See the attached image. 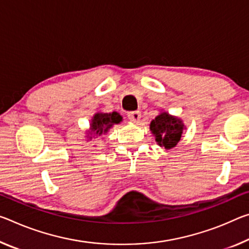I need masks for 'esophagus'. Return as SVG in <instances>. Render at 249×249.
<instances>
[{
  "mask_svg": "<svg viewBox=\"0 0 249 249\" xmlns=\"http://www.w3.org/2000/svg\"><path fill=\"white\" fill-rule=\"evenodd\" d=\"M127 117L129 118V121L133 122V123H139L141 120V113L137 110V112H131L127 114Z\"/></svg>",
  "mask_w": 249,
  "mask_h": 249,
  "instance_id": "esophagus-1",
  "label": "esophagus"
}]
</instances>
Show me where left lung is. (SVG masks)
I'll list each match as a JSON object with an SVG mask.
<instances>
[{
  "mask_svg": "<svg viewBox=\"0 0 249 249\" xmlns=\"http://www.w3.org/2000/svg\"><path fill=\"white\" fill-rule=\"evenodd\" d=\"M185 128L186 126L181 118L171 115L163 109L149 124V129L155 137L157 145L165 149H172L179 143Z\"/></svg>",
  "mask_w": 249,
  "mask_h": 249,
  "instance_id": "1",
  "label": "left lung"
}]
</instances>
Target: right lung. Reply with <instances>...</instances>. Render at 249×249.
<instances>
[{"label": "right lung", "instance_id": "add662e5", "mask_svg": "<svg viewBox=\"0 0 249 249\" xmlns=\"http://www.w3.org/2000/svg\"><path fill=\"white\" fill-rule=\"evenodd\" d=\"M122 121H123V117L117 112L95 113L93 115L92 120H90L89 131H86L88 141L96 139V137H100L101 135H105L114 125L120 124Z\"/></svg>", "mask_w": 249, "mask_h": 249}]
</instances>
